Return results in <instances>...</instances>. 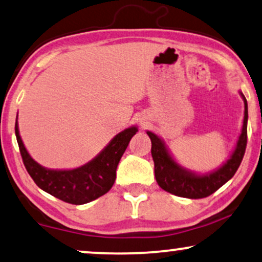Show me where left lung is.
I'll return each instance as SVG.
<instances>
[{
	"label": "left lung",
	"instance_id": "left-lung-1",
	"mask_svg": "<svg viewBox=\"0 0 262 262\" xmlns=\"http://www.w3.org/2000/svg\"><path fill=\"white\" fill-rule=\"evenodd\" d=\"M242 95V94H241ZM245 99V119L240 138H238L236 149L233 156L222 167L206 176H196L179 167L169 156L164 142L153 133L147 132L152 141V157L154 161V173L158 185L167 192L179 197L198 200L212 194L215 191L224 185L228 180L233 178L237 171L245 156L247 147V120H248V108Z\"/></svg>",
	"mask_w": 262,
	"mask_h": 262
}]
</instances>
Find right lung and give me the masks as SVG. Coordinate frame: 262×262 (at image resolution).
<instances>
[{"label":"right lung","mask_w":262,"mask_h":262,"mask_svg":"<svg viewBox=\"0 0 262 262\" xmlns=\"http://www.w3.org/2000/svg\"><path fill=\"white\" fill-rule=\"evenodd\" d=\"M135 127L121 132L89 164L69 171H53L36 164L29 157L15 123V135L22 161L29 176L40 189L66 203L80 205L103 196L115 183L116 168L130 139L136 134Z\"/></svg>","instance_id":"add662e5"}]
</instances>
